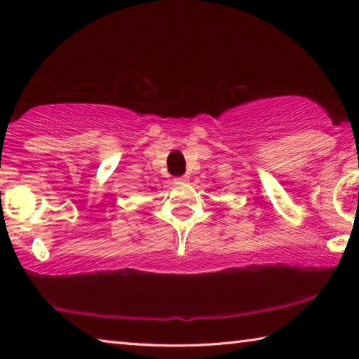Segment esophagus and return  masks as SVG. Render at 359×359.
<instances>
[{"mask_svg": "<svg viewBox=\"0 0 359 359\" xmlns=\"http://www.w3.org/2000/svg\"><path fill=\"white\" fill-rule=\"evenodd\" d=\"M175 184H184V182H188V175H182V177L174 179Z\"/></svg>", "mask_w": 359, "mask_h": 359, "instance_id": "1", "label": "esophagus"}]
</instances>
